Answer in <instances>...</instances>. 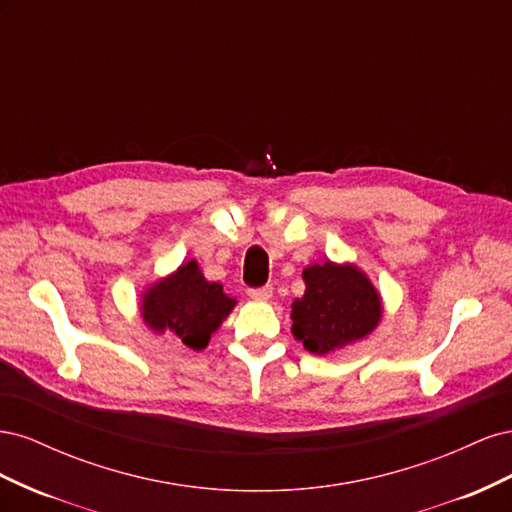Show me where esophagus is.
<instances>
[{
    "label": "esophagus",
    "mask_w": 512,
    "mask_h": 512,
    "mask_svg": "<svg viewBox=\"0 0 512 512\" xmlns=\"http://www.w3.org/2000/svg\"><path fill=\"white\" fill-rule=\"evenodd\" d=\"M247 294H250V299L254 301H269L273 297V286H260V288H250L247 290Z\"/></svg>",
    "instance_id": "34e87169"
}]
</instances>
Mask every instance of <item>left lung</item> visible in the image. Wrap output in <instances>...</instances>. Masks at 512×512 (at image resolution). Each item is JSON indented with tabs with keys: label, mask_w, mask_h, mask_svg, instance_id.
Wrapping results in <instances>:
<instances>
[{
	"label": "left lung",
	"mask_w": 512,
	"mask_h": 512,
	"mask_svg": "<svg viewBox=\"0 0 512 512\" xmlns=\"http://www.w3.org/2000/svg\"><path fill=\"white\" fill-rule=\"evenodd\" d=\"M305 294L292 303V335L312 354H329L359 342L378 327L382 299L367 275L354 265L303 269Z\"/></svg>",
	"instance_id": "8db88e82"
}]
</instances>
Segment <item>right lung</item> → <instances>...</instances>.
<instances>
[{
  "instance_id": "add662e5",
  "label": "right lung",
  "mask_w": 512,
  "mask_h": 512,
  "mask_svg": "<svg viewBox=\"0 0 512 512\" xmlns=\"http://www.w3.org/2000/svg\"><path fill=\"white\" fill-rule=\"evenodd\" d=\"M235 305L237 301L226 297L220 284L207 282L198 262L190 260L145 290L141 314L151 331H173L181 344L203 350Z\"/></svg>"
}]
</instances>
